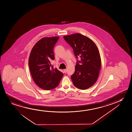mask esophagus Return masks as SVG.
Instances as JSON below:
<instances>
[{"label": "esophagus", "mask_w": 132, "mask_h": 132, "mask_svg": "<svg viewBox=\"0 0 132 132\" xmlns=\"http://www.w3.org/2000/svg\"><path fill=\"white\" fill-rule=\"evenodd\" d=\"M63 71L64 72V73H66L67 72V69H63Z\"/></svg>", "instance_id": "34e87169"}]
</instances>
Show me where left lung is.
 <instances>
[{
  "mask_svg": "<svg viewBox=\"0 0 132 132\" xmlns=\"http://www.w3.org/2000/svg\"><path fill=\"white\" fill-rule=\"evenodd\" d=\"M72 46L77 60L75 72L71 79L76 87L86 89L93 86L98 79L101 67L99 51L95 43L87 37L80 34L63 36Z\"/></svg>",
  "mask_w": 132,
  "mask_h": 132,
  "instance_id": "obj_1",
  "label": "left lung"
}]
</instances>
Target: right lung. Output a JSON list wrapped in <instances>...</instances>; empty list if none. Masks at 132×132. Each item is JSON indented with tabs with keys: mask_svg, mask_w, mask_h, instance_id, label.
I'll return each instance as SVG.
<instances>
[{
	"mask_svg": "<svg viewBox=\"0 0 132 132\" xmlns=\"http://www.w3.org/2000/svg\"><path fill=\"white\" fill-rule=\"evenodd\" d=\"M59 37L42 38L35 44L30 54L29 65L31 76L36 85L45 90L58 86L63 74L51 66L55 59L53 49Z\"/></svg>",
	"mask_w": 132,
	"mask_h": 132,
	"instance_id": "right-lung-1",
	"label": "right lung"
}]
</instances>
